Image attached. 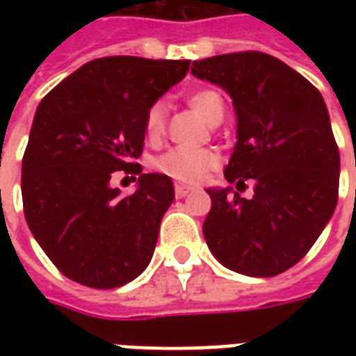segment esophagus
<instances>
[{"label":"esophagus","instance_id":"1","mask_svg":"<svg viewBox=\"0 0 356 356\" xmlns=\"http://www.w3.org/2000/svg\"><path fill=\"white\" fill-rule=\"evenodd\" d=\"M194 188H191V186L186 185H175V194H177V198H185V196H188V194H193Z\"/></svg>","mask_w":356,"mask_h":356}]
</instances>
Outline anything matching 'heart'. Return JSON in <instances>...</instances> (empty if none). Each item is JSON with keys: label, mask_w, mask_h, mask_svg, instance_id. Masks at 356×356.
<instances>
[{"label": "heart", "mask_w": 356, "mask_h": 356, "mask_svg": "<svg viewBox=\"0 0 356 356\" xmlns=\"http://www.w3.org/2000/svg\"><path fill=\"white\" fill-rule=\"evenodd\" d=\"M188 106L200 114L208 124L216 125L223 120L225 102L223 97L213 89H196L186 95ZM168 122V106L163 101L152 102L145 116V133L152 143L162 139ZM221 162V158L211 148H188L173 147L163 154L156 156L152 160L156 171H160L168 177L175 179L179 183L196 185L208 177L209 171H213Z\"/></svg>", "instance_id": "1"}]
</instances>
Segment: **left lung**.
<instances>
[{
	"label": "left lung",
	"mask_w": 356,
	"mask_h": 356,
	"mask_svg": "<svg viewBox=\"0 0 356 356\" xmlns=\"http://www.w3.org/2000/svg\"><path fill=\"white\" fill-rule=\"evenodd\" d=\"M191 72L229 91L238 140L225 170L236 188L208 191L204 238L217 261L248 276H276L301 261L330 221L339 148L313 83L261 51L194 60Z\"/></svg>",
	"instance_id": "1"
}]
</instances>
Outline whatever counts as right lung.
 Segmentation results:
<instances>
[{
    "label": "right lung",
    "instance_id": "1",
    "mask_svg": "<svg viewBox=\"0 0 356 356\" xmlns=\"http://www.w3.org/2000/svg\"><path fill=\"white\" fill-rule=\"evenodd\" d=\"M191 60L102 57L45 95L22 156V206L30 231L70 280L108 290L131 282L154 254L173 183L143 173L145 116ZM140 175L129 197L109 185Z\"/></svg>",
    "mask_w": 356,
    "mask_h": 356
}]
</instances>
